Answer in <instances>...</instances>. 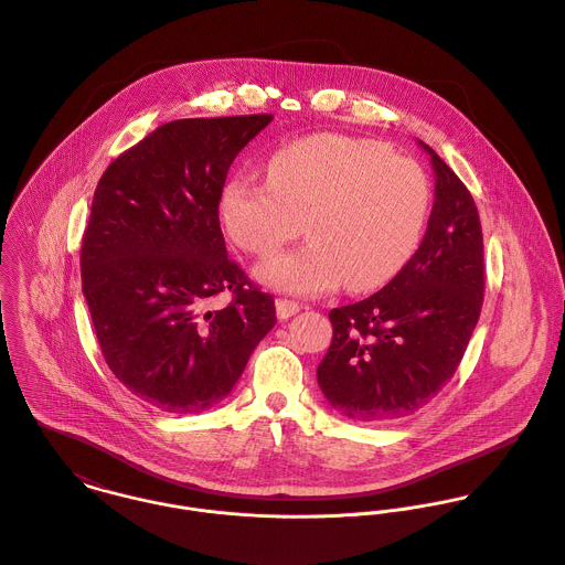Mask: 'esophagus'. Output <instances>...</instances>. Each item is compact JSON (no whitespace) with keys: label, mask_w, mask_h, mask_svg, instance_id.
Listing matches in <instances>:
<instances>
[{"label":"esophagus","mask_w":565,"mask_h":565,"mask_svg":"<svg viewBox=\"0 0 565 565\" xmlns=\"http://www.w3.org/2000/svg\"><path fill=\"white\" fill-rule=\"evenodd\" d=\"M300 311V305L294 302V300H287V298H278L276 300V313L280 320H289L291 316H296Z\"/></svg>","instance_id":"34e87169"}]
</instances>
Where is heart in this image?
<instances>
[{"instance_id":"1","label":"heart","mask_w":565,"mask_h":565,"mask_svg":"<svg viewBox=\"0 0 565 565\" xmlns=\"http://www.w3.org/2000/svg\"><path fill=\"white\" fill-rule=\"evenodd\" d=\"M429 201L414 160L371 140L318 134L280 149L269 182L232 180L221 214L232 241L256 256L307 227V245L265 258L254 274L271 289L318 296L344 280L351 291L390 282L418 249Z\"/></svg>"}]
</instances>
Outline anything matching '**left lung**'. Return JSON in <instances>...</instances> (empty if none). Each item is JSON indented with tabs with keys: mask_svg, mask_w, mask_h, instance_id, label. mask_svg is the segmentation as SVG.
I'll use <instances>...</instances> for the list:
<instances>
[{
	"mask_svg": "<svg viewBox=\"0 0 565 565\" xmlns=\"http://www.w3.org/2000/svg\"><path fill=\"white\" fill-rule=\"evenodd\" d=\"M420 147L436 189L418 249L381 291L329 313L333 340L318 383L355 423H387L427 405L456 373L482 309L478 207L458 175Z\"/></svg>",
	"mask_w": 565,
	"mask_h": 565,
	"instance_id": "1",
	"label": "left lung"
}]
</instances>
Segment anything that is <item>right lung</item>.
<instances>
[{"label": "right lung", "instance_id": "obj_1", "mask_svg": "<svg viewBox=\"0 0 565 565\" xmlns=\"http://www.w3.org/2000/svg\"><path fill=\"white\" fill-rule=\"evenodd\" d=\"M274 116L158 127L103 173L83 234L81 278L111 373L173 414L225 398L274 329V298L227 256L218 201L238 151ZM233 294L210 312L206 300Z\"/></svg>", "mask_w": 565, "mask_h": 565}]
</instances>
